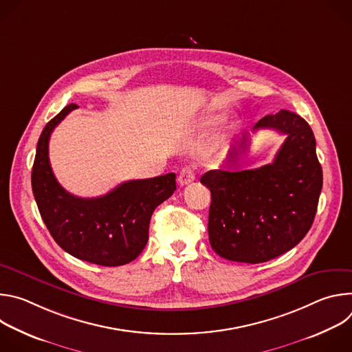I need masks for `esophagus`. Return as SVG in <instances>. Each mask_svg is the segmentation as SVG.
Segmentation results:
<instances>
[{
  "instance_id": "1",
  "label": "esophagus",
  "mask_w": 352,
  "mask_h": 352,
  "mask_svg": "<svg viewBox=\"0 0 352 352\" xmlns=\"http://www.w3.org/2000/svg\"><path fill=\"white\" fill-rule=\"evenodd\" d=\"M193 179H195V174H193V168H192L190 166H186V167H184V168L179 171L178 182L181 184V186L190 184Z\"/></svg>"
}]
</instances>
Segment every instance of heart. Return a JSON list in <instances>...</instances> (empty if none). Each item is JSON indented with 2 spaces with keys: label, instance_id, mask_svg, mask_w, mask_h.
Returning <instances> with one entry per match:
<instances>
[{
  "label": "heart",
  "instance_id": "1",
  "mask_svg": "<svg viewBox=\"0 0 352 352\" xmlns=\"http://www.w3.org/2000/svg\"><path fill=\"white\" fill-rule=\"evenodd\" d=\"M217 118H219V117H216V116H210V117L206 118V122H208V124H212V122H214Z\"/></svg>",
  "mask_w": 352,
  "mask_h": 352
}]
</instances>
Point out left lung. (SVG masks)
Here are the masks:
<instances>
[{
	"instance_id": "left-lung-1",
	"label": "left lung",
	"mask_w": 352,
	"mask_h": 352,
	"mask_svg": "<svg viewBox=\"0 0 352 352\" xmlns=\"http://www.w3.org/2000/svg\"><path fill=\"white\" fill-rule=\"evenodd\" d=\"M258 129L285 135L273 163L236 170L249 146V135L243 133L226 164L200 178L212 192L210 245L232 262L263 263L299 243L312 227L323 185L316 140L304 118L281 110L258 121Z\"/></svg>"
}]
</instances>
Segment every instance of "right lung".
Listing matches in <instances>:
<instances>
[{"label": "right lung", "mask_w": 352, "mask_h": 352, "mask_svg": "<svg viewBox=\"0 0 352 352\" xmlns=\"http://www.w3.org/2000/svg\"><path fill=\"white\" fill-rule=\"evenodd\" d=\"M75 109L76 104L63 109L38 138L32 170L33 195L45 227L65 252L100 266H122L144 249L155 209L177 189L175 174L126 181L98 197L71 195L50 166L48 140Z\"/></svg>", "instance_id": "obj_1"}]
</instances>
